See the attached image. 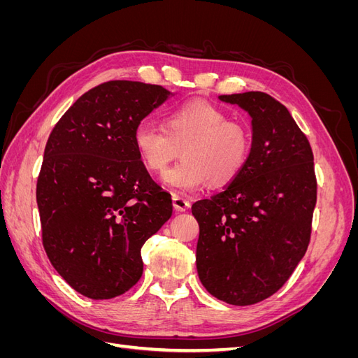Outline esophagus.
Returning a JSON list of instances; mask_svg holds the SVG:
<instances>
[{"label":"esophagus","mask_w":358,"mask_h":358,"mask_svg":"<svg viewBox=\"0 0 358 358\" xmlns=\"http://www.w3.org/2000/svg\"><path fill=\"white\" fill-rule=\"evenodd\" d=\"M173 208H175L176 212H185L191 208V201L185 196L175 194V196H173Z\"/></svg>","instance_id":"esophagus-1"}]
</instances>
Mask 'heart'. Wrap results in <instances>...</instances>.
Listing matches in <instances>:
<instances>
[{
	"instance_id": "obj_1",
	"label": "heart",
	"mask_w": 358,
	"mask_h": 358,
	"mask_svg": "<svg viewBox=\"0 0 358 358\" xmlns=\"http://www.w3.org/2000/svg\"><path fill=\"white\" fill-rule=\"evenodd\" d=\"M133 142L138 158L150 171L166 170L182 149V161L169 169L162 180L179 189L196 191L230 185L241 176L252 150L251 129L229 119L209 103H188L164 117V128L142 122Z\"/></svg>"
}]
</instances>
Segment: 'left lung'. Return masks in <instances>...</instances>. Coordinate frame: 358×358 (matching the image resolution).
<instances>
[{
    "label": "left lung",
    "instance_id": "8db88e82",
    "mask_svg": "<svg viewBox=\"0 0 358 358\" xmlns=\"http://www.w3.org/2000/svg\"><path fill=\"white\" fill-rule=\"evenodd\" d=\"M252 117V150L241 176L192 204L200 227L197 272L212 296L254 305L282 288L305 255L317 204L308 137L266 92L221 95Z\"/></svg>",
    "mask_w": 358,
    "mask_h": 358
}]
</instances>
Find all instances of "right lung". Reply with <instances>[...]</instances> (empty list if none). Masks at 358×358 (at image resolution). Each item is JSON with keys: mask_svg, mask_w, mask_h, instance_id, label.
I'll return each instance as SVG.
<instances>
[{"mask_svg": "<svg viewBox=\"0 0 358 358\" xmlns=\"http://www.w3.org/2000/svg\"><path fill=\"white\" fill-rule=\"evenodd\" d=\"M169 91L109 80L85 92L53 127L37 178L43 248L80 294L113 299L143 273L142 246L171 216V196L150 178L134 128Z\"/></svg>", "mask_w": 358, "mask_h": 358, "instance_id": "1", "label": "right lung"}]
</instances>
